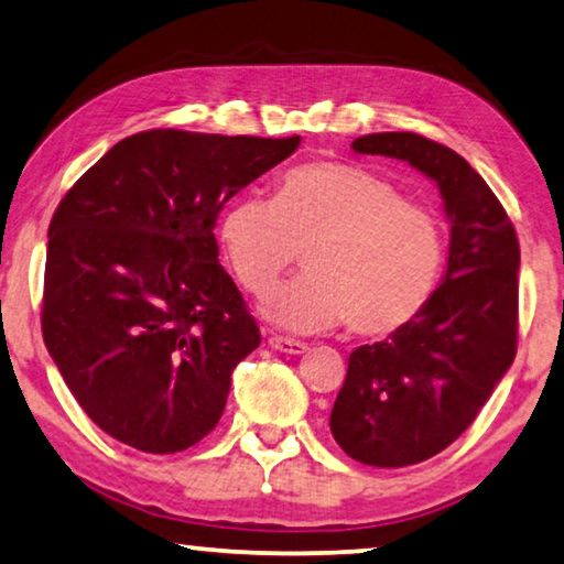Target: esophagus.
Wrapping results in <instances>:
<instances>
[{"label":"esophagus","instance_id":"1","mask_svg":"<svg viewBox=\"0 0 564 564\" xmlns=\"http://www.w3.org/2000/svg\"><path fill=\"white\" fill-rule=\"evenodd\" d=\"M270 348L272 350H280V352H288V355H300L307 350V345L302 340H294V337H282V335H270Z\"/></svg>","mask_w":564,"mask_h":564}]
</instances>
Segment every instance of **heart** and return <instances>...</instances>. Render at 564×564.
<instances>
[{
	"label": "heart",
	"instance_id": "1",
	"mask_svg": "<svg viewBox=\"0 0 564 564\" xmlns=\"http://www.w3.org/2000/svg\"><path fill=\"white\" fill-rule=\"evenodd\" d=\"M219 239L231 272L254 297L270 292L302 252L307 274L264 302V315L294 333L348 323L360 337L393 335L429 305L444 267L433 212L350 163H305L284 173L274 198H237Z\"/></svg>",
	"mask_w": 564,
	"mask_h": 564
}]
</instances>
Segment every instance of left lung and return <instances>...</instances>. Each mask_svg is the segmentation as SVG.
<instances>
[{"mask_svg":"<svg viewBox=\"0 0 564 564\" xmlns=\"http://www.w3.org/2000/svg\"><path fill=\"white\" fill-rule=\"evenodd\" d=\"M352 151L426 173L452 221L444 282L411 325L350 352L330 413L345 454L398 469L454 444L512 366L519 241L487 181L446 145L419 133H370L355 138Z\"/></svg>","mask_w":564,"mask_h":564,"instance_id":"obj_1","label":"left lung"}]
</instances>
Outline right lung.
Segmentation results:
<instances>
[{"label":"right lung","mask_w":564,"mask_h":564,"mask_svg":"<svg viewBox=\"0 0 564 564\" xmlns=\"http://www.w3.org/2000/svg\"><path fill=\"white\" fill-rule=\"evenodd\" d=\"M300 135L155 128L112 145L47 231L42 337L83 411L145 454H176L219 423L259 327L219 264L229 198Z\"/></svg>","instance_id":"right-lung-1"}]
</instances>
